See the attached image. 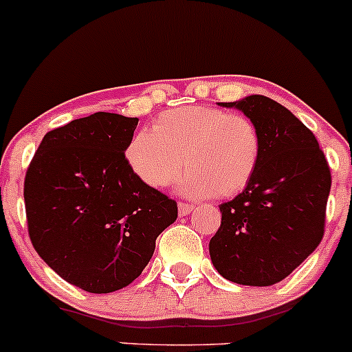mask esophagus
<instances>
[{"label":"esophagus","instance_id":"esophagus-1","mask_svg":"<svg viewBox=\"0 0 352 352\" xmlns=\"http://www.w3.org/2000/svg\"><path fill=\"white\" fill-rule=\"evenodd\" d=\"M177 212H179L181 217L188 215V213L193 212V205H190V203H183L179 201V205H177Z\"/></svg>","mask_w":352,"mask_h":352}]
</instances>
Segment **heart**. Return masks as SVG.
I'll list each match as a JSON object with an SVG mask.
<instances>
[{"label":"heart","instance_id":"obj_1","mask_svg":"<svg viewBox=\"0 0 352 352\" xmlns=\"http://www.w3.org/2000/svg\"><path fill=\"white\" fill-rule=\"evenodd\" d=\"M126 164L144 184L162 188L181 166L179 190L190 197H234L254 176L261 159V133L241 113L205 104L173 108L142 130L125 149Z\"/></svg>","mask_w":352,"mask_h":352}]
</instances>
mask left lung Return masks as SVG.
<instances>
[{"instance_id":"obj_1","label":"left lung","mask_w":352,"mask_h":352,"mask_svg":"<svg viewBox=\"0 0 352 352\" xmlns=\"http://www.w3.org/2000/svg\"><path fill=\"white\" fill-rule=\"evenodd\" d=\"M222 107L256 123L261 159L244 191L220 205L210 257L232 283L271 286L320 244L331 169L314 133L278 101L251 95Z\"/></svg>"}]
</instances>
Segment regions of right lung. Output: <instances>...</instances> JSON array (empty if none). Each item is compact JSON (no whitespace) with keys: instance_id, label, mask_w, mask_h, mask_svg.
I'll return each mask as SVG.
<instances>
[{"instance_id":"add662e5","label":"right lung","mask_w":352,"mask_h":352,"mask_svg":"<svg viewBox=\"0 0 352 352\" xmlns=\"http://www.w3.org/2000/svg\"><path fill=\"white\" fill-rule=\"evenodd\" d=\"M139 118L98 111L45 133L23 186L28 235L67 283L89 293L130 285L177 205L126 164Z\"/></svg>"}]
</instances>
